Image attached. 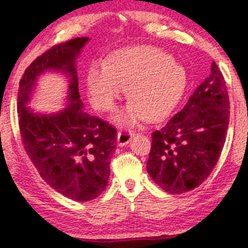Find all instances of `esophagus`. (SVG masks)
I'll return each mask as SVG.
<instances>
[{"label": "esophagus", "instance_id": "1", "mask_svg": "<svg viewBox=\"0 0 248 248\" xmlns=\"http://www.w3.org/2000/svg\"><path fill=\"white\" fill-rule=\"evenodd\" d=\"M134 133L130 130H119L118 132V143L119 146H126L132 140Z\"/></svg>", "mask_w": 248, "mask_h": 248}]
</instances>
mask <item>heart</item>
I'll return each mask as SVG.
<instances>
[{
  "label": "heart",
  "instance_id": "heart-1",
  "mask_svg": "<svg viewBox=\"0 0 248 248\" xmlns=\"http://www.w3.org/2000/svg\"><path fill=\"white\" fill-rule=\"evenodd\" d=\"M86 81L91 102L102 112L112 110L127 88L130 100L115 119L133 124L142 119L158 120L169 114L183 95L186 77L166 52L138 45L115 51L108 65L93 62Z\"/></svg>",
  "mask_w": 248,
  "mask_h": 248
}]
</instances>
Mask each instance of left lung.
I'll list each match as a JSON object with an SVG mask.
<instances>
[{
	"instance_id": "left-lung-1",
	"label": "left lung",
	"mask_w": 248,
	"mask_h": 248,
	"mask_svg": "<svg viewBox=\"0 0 248 248\" xmlns=\"http://www.w3.org/2000/svg\"><path fill=\"white\" fill-rule=\"evenodd\" d=\"M230 122L226 82L215 62L183 109L152 134L147 170L169 193H183L203 183L223 150Z\"/></svg>"
}]
</instances>
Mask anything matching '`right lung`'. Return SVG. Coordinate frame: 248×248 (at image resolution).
<instances>
[{
	"label": "right lung",
	"instance_id": "1",
	"mask_svg": "<svg viewBox=\"0 0 248 248\" xmlns=\"http://www.w3.org/2000/svg\"><path fill=\"white\" fill-rule=\"evenodd\" d=\"M88 41L77 37L45 51L19 81L17 113L22 143L41 177L65 197L92 201L106 189L116 129L85 113L78 90L76 58ZM56 69L70 77L69 105L56 115H36L25 107L38 76Z\"/></svg>",
	"mask_w": 248,
	"mask_h": 248
}]
</instances>
